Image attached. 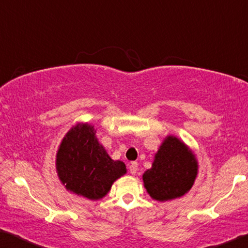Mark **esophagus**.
<instances>
[{"mask_svg":"<svg viewBox=\"0 0 248 248\" xmlns=\"http://www.w3.org/2000/svg\"><path fill=\"white\" fill-rule=\"evenodd\" d=\"M129 171H130L131 175H136V172L138 171V164L136 161L130 162V165H129Z\"/></svg>","mask_w":248,"mask_h":248,"instance_id":"34e87169","label":"esophagus"}]
</instances>
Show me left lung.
I'll list each match as a JSON object with an SVG mask.
<instances>
[{"label":"left lung","mask_w":248,"mask_h":248,"mask_svg":"<svg viewBox=\"0 0 248 248\" xmlns=\"http://www.w3.org/2000/svg\"><path fill=\"white\" fill-rule=\"evenodd\" d=\"M198 162L189 148L175 136L166 137L150 169L142 175L147 193L158 202L179 198L190 190Z\"/></svg>","instance_id":"left-lung-1"}]
</instances>
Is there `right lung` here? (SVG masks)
<instances>
[{
	"label": "right lung",
	"instance_id": "add662e5",
	"mask_svg": "<svg viewBox=\"0 0 248 248\" xmlns=\"http://www.w3.org/2000/svg\"><path fill=\"white\" fill-rule=\"evenodd\" d=\"M55 166L66 190L91 201L105 197L112 184L127 172L123 161L110 158L89 124H78L66 132Z\"/></svg>",
	"mask_w": 248,
	"mask_h": 248
}]
</instances>
